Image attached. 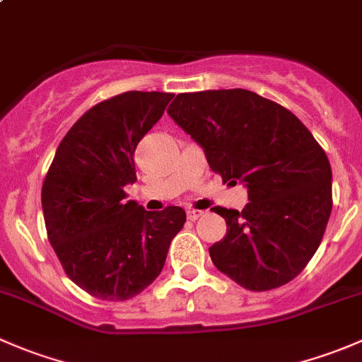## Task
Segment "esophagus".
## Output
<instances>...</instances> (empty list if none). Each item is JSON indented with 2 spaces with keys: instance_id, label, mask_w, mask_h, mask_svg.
Returning a JSON list of instances; mask_svg holds the SVG:
<instances>
[{
  "instance_id": "obj_1",
  "label": "esophagus",
  "mask_w": 362,
  "mask_h": 362,
  "mask_svg": "<svg viewBox=\"0 0 362 362\" xmlns=\"http://www.w3.org/2000/svg\"><path fill=\"white\" fill-rule=\"evenodd\" d=\"M203 215L202 210H194V208H191V210H187V218L189 221H198L199 217Z\"/></svg>"
}]
</instances>
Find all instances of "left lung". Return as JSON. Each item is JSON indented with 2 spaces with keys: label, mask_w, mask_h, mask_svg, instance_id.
I'll list each match as a JSON object with an SVG mask.
<instances>
[{
  "label": "left lung",
  "mask_w": 362,
  "mask_h": 362,
  "mask_svg": "<svg viewBox=\"0 0 362 362\" xmlns=\"http://www.w3.org/2000/svg\"><path fill=\"white\" fill-rule=\"evenodd\" d=\"M168 115L202 145L222 182H243L242 211L215 206L228 231L210 247L218 272L249 291L291 282L313 257L333 208L331 164L305 124L247 89L177 94Z\"/></svg>",
  "instance_id": "8db88e82"
}]
</instances>
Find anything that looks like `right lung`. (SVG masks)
Returning a JSON list of instances; mask_svg holds the SVG:
<instances>
[{
	"instance_id": "add662e5",
	"label": "right lung",
	"mask_w": 362,
	"mask_h": 362,
	"mask_svg": "<svg viewBox=\"0 0 362 362\" xmlns=\"http://www.w3.org/2000/svg\"><path fill=\"white\" fill-rule=\"evenodd\" d=\"M170 93H127L105 100L71 126L57 147L42 187L50 245L80 289L126 301L159 276L185 211H147L127 202L136 182L134 151L163 117Z\"/></svg>"
}]
</instances>
